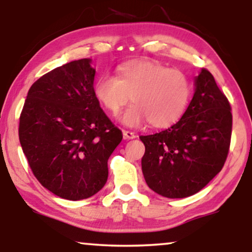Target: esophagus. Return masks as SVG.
<instances>
[{
    "label": "esophagus",
    "mask_w": 252,
    "mask_h": 252,
    "mask_svg": "<svg viewBox=\"0 0 252 252\" xmlns=\"http://www.w3.org/2000/svg\"><path fill=\"white\" fill-rule=\"evenodd\" d=\"M123 135L125 140H132V139H136L137 134L134 132H130V130H123Z\"/></svg>",
    "instance_id": "obj_1"
}]
</instances>
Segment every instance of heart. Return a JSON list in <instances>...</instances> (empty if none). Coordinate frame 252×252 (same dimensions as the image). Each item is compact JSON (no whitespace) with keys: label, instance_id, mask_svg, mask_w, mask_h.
Here are the masks:
<instances>
[{"label":"heart","instance_id":"obj_1","mask_svg":"<svg viewBox=\"0 0 252 252\" xmlns=\"http://www.w3.org/2000/svg\"><path fill=\"white\" fill-rule=\"evenodd\" d=\"M99 104L112 115L128 102L133 103L120 115L129 127L149 122L153 127L165 128L184 115L191 95L187 74L158 62L133 60L117 67L116 77L102 75L94 85Z\"/></svg>","mask_w":252,"mask_h":252}]
</instances>
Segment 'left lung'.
Wrapping results in <instances>:
<instances>
[{
    "label": "left lung",
    "instance_id": "left-lung-1",
    "mask_svg": "<svg viewBox=\"0 0 252 252\" xmlns=\"http://www.w3.org/2000/svg\"><path fill=\"white\" fill-rule=\"evenodd\" d=\"M195 94L177 124L142 135V172L147 185L167 198L198 192L221 171L232 136V109L206 68L195 79Z\"/></svg>",
    "mask_w": 252,
    "mask_h": 252
}]
</instances>
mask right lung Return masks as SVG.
Returning <instances> with one entry per match:
<instances>
[{"label":"right lung","instance_id":"right-lung-1","mask_svg":"<svg viewBox=\"0 0 252 252\" xmlns=\"http://www.w3.org/2000/svg\"><path fill=\"white\" fill-rule=\"evenodd\" d=\"M91 60L54 68L31 86L19 118V141L34 177L70 201L95 195L108 180V159L122 142L94 95Z\"/></svg>","mask_w":252,"mask_h":252}]
</instances>
